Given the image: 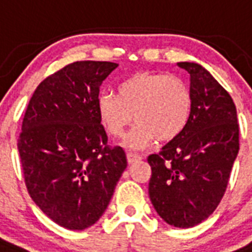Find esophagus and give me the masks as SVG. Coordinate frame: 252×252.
<instances>
[{
    "instance_id": "34e87169",
    "label": "esophagus",
    "mask_w": 252,
    "mask_h": 252,
    "mask_svg": "<svg viewBox=\"0 0 252 252\" xmlns=\"http://www.w3.org/2000/svg\"><path fill=\"white\" fill-rule=\"evenodd\" d=\"M126 157H127V162L128 164H134V162H137L138 159H141L138 154L135 153H127L126 154Z\"/></svg>"
}]
</instances>
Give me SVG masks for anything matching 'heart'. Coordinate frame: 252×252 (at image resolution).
I'll return each mask as SVG.
<instances>
[{
	"instance_id": "1",
	"label": "heart",
	"mask_w": 252,
	"mask_h": 252,
	"mask_svg": "<svg viewBox=\"0 0 252 252\" xmlns=\"http://www.w3.org/2000/svg\"><path fill=\"white\" fill-rule=\"evenodd\" d=\"M100 122L119 138L133 124L125 145L141 150L157 139L169 142L184 131L192 113V93L184 79L164 72H137L118 86V96L100 94L96 100Z\"/></svg>"
}]
</instances>
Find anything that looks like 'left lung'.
Wrapping results in <instances>:
<instances>
[{
  "instance_id": "left-lung-1",
  "label": "left lung",
  "mask_w": 252,
  "mask_h": 252,
  "mask_svg": "<svg viewBox=\"0 0 252 252\" xmlns=\"http://www.w3.org/2000/svg\"><path fill=\"white\" fill-rule=\"evenodd\" d=\"M190 75L192 113L177 138L148 157L149 196L170 225L189 228L214 214L239 152V124L231 95L200 64L177 63Z\"/></svg>"
}]
</instances>
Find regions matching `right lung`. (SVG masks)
I'll return each mask as SVG.
<instances>
[{"label":"right lung","mask_w":252,"mask_h":252,"mask_svg":"<svg viewBox=\"0 0 252 252\" xmlns=\"http://www.w3.org/2000/svg\"><path fill=\"white\" fill-rule=\"evenodd\" d=\"M117 67L68 64L38 84L24 115L17 148L28 193L67 229L98 221L127 166L124 149L108 145L96 108L99 88Z\"/></svg>","instance_id":"right-lung-1"}]
</instances>
